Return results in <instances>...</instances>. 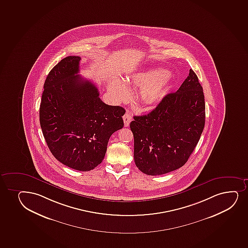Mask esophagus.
Instances as JSON below:
<instances>
[{"label":"esophagus","instance_id":"1","mask_svg":"<svg viewBox=\"0 0 248 248\" xmlns=\"http://www.w3.org/2000/svg\"><path fill=\"white\" fill-rule=\"evenodd\" d=\"M123 121H124V125L125 127L130 125V123L132 121V117H131V113L128 111H126L125 115L123 116Z\"/></svg>","mask_w":248,"mask_h":248}]
</instances>
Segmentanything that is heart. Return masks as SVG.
I'll return each mask as SVG.
<instances>
[{
    "label": "heart",
    "instance_id": "b5f03b06",
    "mask_svg": "<svg viewBox=\"0 0 248 248\" xmlns=\"http://www.w3.org/2000/svg\"><path fill=\"white\" fill-rule=\"evenodd\" d=\"M172 79V75L165 68H150L129 76L125 83L141 88L139 93L140 103L145 107L153 108L158 105L167 94ZM109 90L117 99L124 100L128 97V87L119 78L111 80Z\"/></svg>",
    "mask_w": 248,
    "mask_h": 248
}]
</instances>
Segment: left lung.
I'll return each instance as SVG.
<instances>
[{"instance_id": "1", "label": "left lung", "mask_w": 248, "mask_h": 248, "mask_svg": "<svg viewBox=\"0 0 248 248\" xmlns=\"http://www.w3.org/2000/svg\"><path fill=\"white\" fill-rule=\"evenodd\" d=\"M205 124L202 88L192 69L175 93L147 115L135 116L134 159L140 170L160 175L182 167L200 140Z\"/></svg>"}]
</instances>
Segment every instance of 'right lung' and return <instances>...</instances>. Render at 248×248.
Listing matches in <instances>:
<instances>
[{
  "label": "right lung",
  "mask_w": 248,
  "mask_h": 248,
  "mask_svg": "<svg viewBox=\"0 0 248 248\" xmlns=\"http://www.w3.org/2000/svg\"><path fill=\"white\" fill-rule=\"evenodd\" d=\"M78 56H68L46 78L40 123L49 151L63 165L89 171L105 156L109 138L124 125L125 109L100 99L97 87L79 76Z\"/></svg>",
  "instance_id": "right-lung-1"
}]
</instances>
